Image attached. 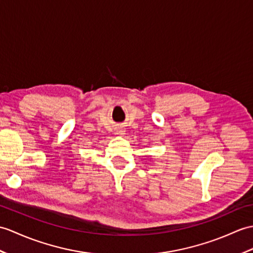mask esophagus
<instances>
[{"label": "esophagus", "instance_id": "34e87169", "mask_svg": "<svg viewBox=\"0 0 253 253\" xmlns=\"http://www.w3.org/2000/svg\"><path fill=\"white\" fill-rule=\"evenodd\" d=\"M122 132H123V131H119V132H117V133H122Z\"/></svg>", "mask_w": 253, "mask_h": 253}]
</instances>
